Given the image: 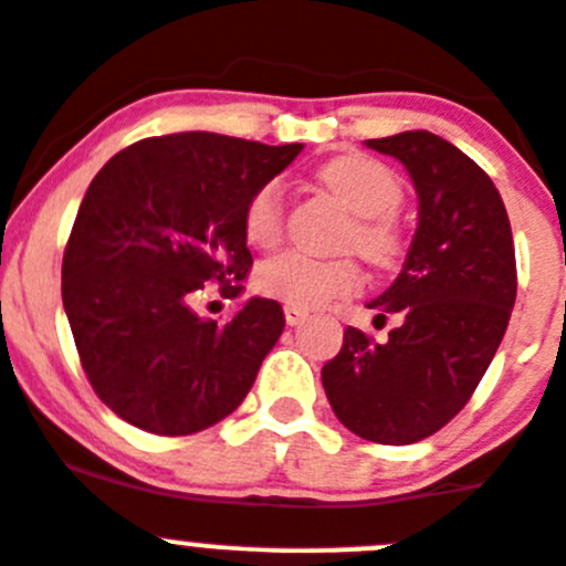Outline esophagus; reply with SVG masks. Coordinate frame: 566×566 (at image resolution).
I'll use <instances>...</instances> for the list:
<instances>
[{
    "label": "esophagus",
    "instance_id": "esophagus-1",
    "mask_svg": "<svg viewBox=\"0 0 566 566\" xmlns=\"http://www.w3.org/2000/svg\"><path fill=\"white\" fill-rule=\"evenodd\" d=\"M304 318H307V310L295 307V304H284V321H287L290 327H295V324H302Z\"/></svg>",
    "mask_w": 566,
    "mask_h": 566
}]
</instances>
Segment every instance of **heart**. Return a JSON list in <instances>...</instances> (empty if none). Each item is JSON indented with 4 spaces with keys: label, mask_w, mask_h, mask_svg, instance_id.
<instances>
[{
    "label": "heart",
    "mask_w": 566,
    "mask_h": 566,
    "mask_svg": "<svg viewBox=\"0 0 566 566\" xmlns=\"http://www.w3.org/2000/svg\"><path fill=\"white\" fill-rule=\"evenodd\" d=\"M318 180L355 213L340 245L358 251L375 268H391L403 253V233L395 220L403 202V180L397 171L369 155H344L324 163ZM242 231L248 245L259 251L279 245L284 237V195L279 180L262 182L248 197ZM256 287L284 304L313 310L353 295L360 287V268L349 256L315 259L284 251L259 268Z\"/></svg>",
    "instance_id": "b5f03b06"
}]
</instances>
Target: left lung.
<instances>
[{"instance_id":"1","label":"left lung","mask_w":566,"mask_h":566,"mask_svg":"<svg viewBox=\"0 0 566 566\" xmlns=\"http://www.w3.org/2000/svg\"><path fill=\"white\" fill-rule=\"evenodd\" d=\"M409 169L420 222L403 271L369 307L400 315L389 340L358 327L324 364L335 417L380 446L426 440L454 420L496 355L516 302L511 220L491 177L431 132L366 140Z\"/></svg>"}]
</instances>
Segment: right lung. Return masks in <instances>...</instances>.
<instances>
[{
    "instance_id": "add662e5",
    "label": "right lung",
    "mask_w": 566,
    "mask_h": 566,
    "mask_svg": "<svg viewBox=\"0 0 566 566\" xmlns=\"http://www.w3.org/2000/svg\"><path fill=\"white\" fill-rule=\"evenodd\" d=\"M298 151L180 132L126 146L90 182L64 248L61 298L86 380L126 422L186 437L245 400L284 329L282 304L253 295L217 324L191 302L206 284L242 295L253 264L245 202Z\"/></svg>"
}]
</instances>
